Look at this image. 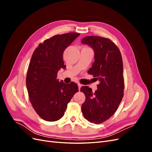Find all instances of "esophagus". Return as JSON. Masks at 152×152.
<instances>
[{"label": "esophagus", "mask_w": 152, "mask_h": 152, "mask_svg": "<svg viewBox=\"0 0 152 152\" xmlns=\"http://www.w3.org/2000/svg\"><path fill=\"white\" fill-rule=\"evenodd\" d=\"M82 86V84H78V87H79V90H80V89L81 88V87Z\"/></svg>", "instance_id": "esophagus-1"}]
</instances>
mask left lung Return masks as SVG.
<instances>
[{
    "label": "left lung",
    "instance_id": "1",
    "mask_svg": "<svg viewBox=\"0 0 152 152\" xmlns=\"http://www.w3.org/2000/svg\"><path fill=\"white\" fill-rule=\"evenodd\" d=\"M81 42L94 50V61L88 73L99 81L95 93L88 86L81 87L80 91L86 96L82 112L90 122L101 124L115 113L124 96L121 53L117 45L107 38L87 36Z\"/></svg>",
    "mask_w": 152,
    "mask_h": 152
}]
</instances>
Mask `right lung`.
Masks as SVG:
<instances>
[{
    "label": "right lung",
    "instance_id": "obj_1",
    "mask_svg": "<svg viewBox=\"0 0 152 152\" xmlns=\"http://www.w3.org/2000/svg\"><path fill=\"white\" fill-rule=\"evenodd\" d=\"M78 33L56 35L40 44L32 54L26 74V85L30 102L36 113L49 122L60 119L67 104L78 92L75 83L65 84L57 80L58 72L65 69L64 50Z\"/></svg>",
    "mask_w": 152,
    "mask_h": 152
}]
</instances>
